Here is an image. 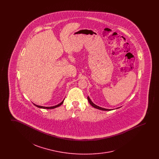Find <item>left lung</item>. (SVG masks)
Listing matches in <instances>:
<instances>
[{
    "instance_id": "left-lung-1",
    "label": "left lung",
    "mask_w": 159,
    "mask_h": 159,
    "mask_svg": "<svg viewBox=\"0 0 159 159\" xmlns=\"http://www.w3.org/2000/svg\"><path fill=\"white\" fill-rule=\"evenodd\" d=\"M88 101H89V102L90 103V104H91V106H92L93 107L97 108V109H99V110H103V111H111V109H106V108H102V107H99V106L95 105V104H93V103L92 102L91 99H90V98H89V97H88Z\"/></svg>"
}]
</instances>
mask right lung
Instances as JSON below:
<instances>
[{"instance_id": "right-lung-1", "label": "right lung", "mask_w": 159, "mask_h": 159, "mask_svg": "<svg viewBox=\"0 0 159 159\" xmlns=\"http://www.w3.org/2000/svg\"><path fill=\"white\" fill-rule=\"evenodd\" d=\"M64 100H63L61 103H60L59 104H58V105H57V106H52V107H43V106H38V105H36V104H34V105L35 106H36L38 108H44V109H53V108H57V107L60 106L61 105H62V103H63V102H64Z\"/></svg>"}]
</instances>
